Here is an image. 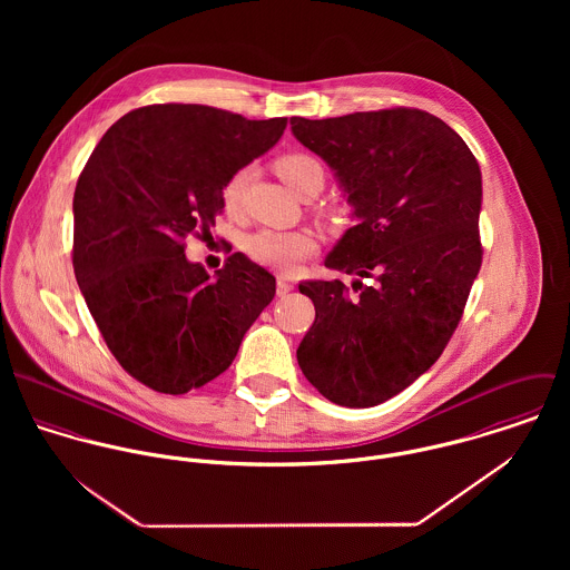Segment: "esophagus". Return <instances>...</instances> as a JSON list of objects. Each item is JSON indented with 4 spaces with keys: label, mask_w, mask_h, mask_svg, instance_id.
<instances>
[{
    "label": "esophagus",
    "mask_w": 570,
    "mask_h": 570,
    "mask_svg": "<svg viewBox=\"0 0 570 570\" xmlns=\"http://www.w3.org/2000/svg\"><path fill=\"white\" fill-rule=\"evenodd\" d=\"M294 289V283L292 281H287V278H278L276 281V294L278 296H285V294H289Z\"/></svg>",
    "instance_id": "34e87169"
}]
</instances>
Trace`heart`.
I'll return each mask as SVG.
<instances>
[{
	"label": "heart",
	"mask_w": 570,
	"mask_h": 570,
	"mask_svg": "<svg viewBox=\"0 0 570 570\" xmlns=\"http://www.w3.org/2000/svg\"><path fill=\"white\" fill-rule=\"evenodd\" d=\"M278 177L301 197L309 190H321L325 184V168L318 158L309 154H287L276 160ZM247 184V170L242 168L228 177L222 188V202L228 210H237L244 197ZM247 254L278 272H292L301 261L312 256L318 249V242L309 230H294V233H276V230H261L245 242Z\"/></svg>",
	"instance_id": "heart-1"
}]
</instances>
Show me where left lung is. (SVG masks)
Listing matches in <instances>:
<instances>
[{
	"label": "left lung",
	"mask_w": 570,
	"mask_h": 570,
	"mask_svg": "<svg viewBox=\"0 0 570 570\" xmlns=\"http://www.w3.org/2000/svg\"><path fill=\"white\" fill-rule=\"evenodd\" d=\"M289 125L357 219L325 258L357 276L355 294L337 278L298 285L316 307L298 366L328 402L377 406L439 360L463 316L483 261L481 168L452 127L421 109Z\"/></svg>",
	"instance_id": "1"
}]
</instances>
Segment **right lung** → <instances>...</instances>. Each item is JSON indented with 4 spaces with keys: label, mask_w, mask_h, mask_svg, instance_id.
<instances>
[{
    "label": "right lung",
    "mask_w": 570,
    "mask_h": 570,
    "mask_svg": "<svg viewBox=\"0 0 570 570\" xmlns=\"http://www.w3.org/2000/svg\"><path fill=\"white\" fill-rule=\"evenodd\" d=\"M287 118L247 120L208 105H149L100 138L75 190L72 263L120 366L164 395L222 375L276 278L237 252L210 276L184 239L215 226L233 173L269 151Z\"/></svg>",
    "instance_id": "obj_1"
}]
</instances>
